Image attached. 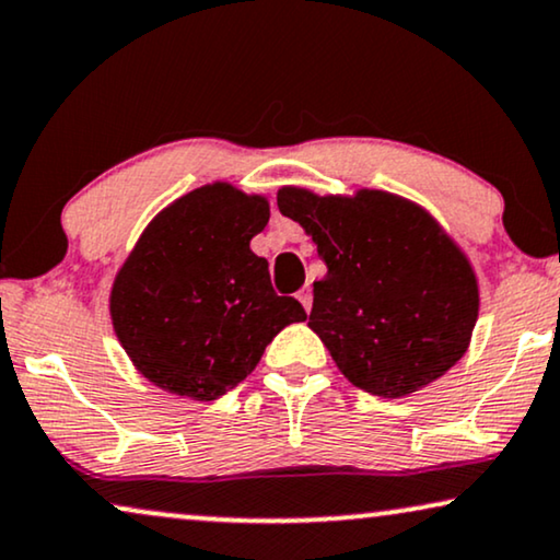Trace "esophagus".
<instances>
[{
	"instance_id": "34e87169",
	"label": "esophagus",
	"mask_w": 560,
	"mask_h": 560,
	"mask_svg": "<svg viewBox=\"0 0 560 560\" xmlns=\"http://www.w3.org/2000/svg\"><path fill=\"white\" fill-rule=\"evenodd\" d=\"M298 301L303 303L305 313H311V305H313V295H311V288H301L298 290Z\"/></svg>"
}]
</instances>
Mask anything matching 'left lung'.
<instances>
[{
    "instance_id": "8db88e82",
    "label": "left lung",
    "mask_w": 560,
    "mask_h": 560,
    "mask_svg": "<svg viewBox=\"0 0 560 560\" xmlns=\"http://www.w3.org/2000/svg\"><path fill=\"white\" fill-rule=\"evenodd\" d=\"M328 272L313 282L308 326L339 372L377 397H408L443 377L471 343L479 280L439 219L380 188L278 190Z\"/></svg>"
}]
</instances>
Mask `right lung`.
Wrapping results in <instances>:
<instances>
[{"mask_svg": "<svg viewBox=\"0 0 560 560\" xmlns=\"http://www.w3.org/2000/svg\"><path fill=\"white\" fill-rule=\"evenodd\" d=\"M267 219L270 196L213 180L144 226L109 293L114 334L144 380L211 402L252 374L282 328L305 320L249 247Z\"/></svg>", "mask_w": 560, "mask_h": 560, "instance_id": "add662e5", "label": "right lung"}]
</instances>
